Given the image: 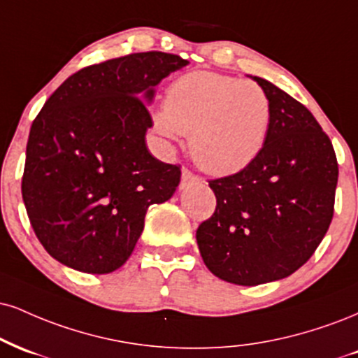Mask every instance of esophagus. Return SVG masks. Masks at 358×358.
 <instances>
[{
    "label": "esophagus",
    "instance_id": "esophagus-1",
    "mask_svg": "<svg viewBox=\"0 0 358 358\" xmlns=\"http://www.w3.org/2000/svg\"><path fill=\"white\" fill-rule=\"evenodd\" d=\"M193 183H200V178L195 173H192L188 168H183L182 170V182H180V190H185Z\"/></svg>",
    "mask_w": 358,
    "mask_h": 358
}]
</instances>
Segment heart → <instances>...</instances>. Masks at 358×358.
<instances>
[{
	"label": "heart",
	"instance_id": "1",
	"mask_svg": "<svg viewBox=\"0 0 358 358\" xmlns=\"http://www.w3.org/2000/svg\"><path fill=\"white\" fill-rule=\"evenodd\" d=\"M272 105L260 85L212 71L180 76L155 116L166 138L190 135L196 165L212 175L242 171L264 150Z\"/></svg>",
	"mask_w": 358,
	"mask_h": 358
}]
</instances>
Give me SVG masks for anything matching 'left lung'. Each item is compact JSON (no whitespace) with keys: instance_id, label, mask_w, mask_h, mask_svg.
<instances>
[{"instance_id":"obj_1","label":"left lung","mask_w":358,"mask_h":358,"mask_svg":"<svg viewBox=\"0 0 358 358\" xmlns=\"http://www.w3.org/2000/svg\"><path fill=\"white\" fill-rule=\"evenodd\" d=\"M272 105L265 146L235 175L210 180L217 208L196 230L206 268L235 285L285 278L313 255L334 217L338 165L300 101L252 76Z\"/></svg>"}]
</instances>
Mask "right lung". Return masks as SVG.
<instances>
[{"label":"right lung","mask_w":358,"mask_h":358,"mask_svg":"<svg viewBox=\"0 0 358 358\" xmlns=\"http://www.w3.org/2000/svg\"><path fill=\"white\" fill-rule=\"evenodd\" d=\"M146 51L64 80L31 124L21 193L34 234L59 264L110 273L131 255L150 205L173 196L180 165L146 148L155 86L187 66Z\"/></svg>","instance_id":"right-lung-1"}]
</instances>
